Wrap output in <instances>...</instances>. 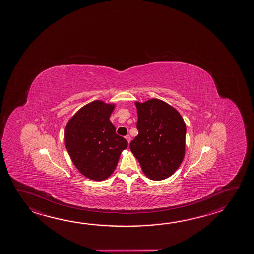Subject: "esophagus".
Here are the masks:
<instances>
[{
	"label": "esophagus",
	"instance_id": "esophagus-1",
	"mask_svg": "<svg viewBox=\"0 0 254 254\" xmlns=\"http://www.w3.org/2000/svg\"><path fill=\"white\" fill-rule=\"evenodd\" d=\"M125 138L126 140L127 141V142H128V143L129 142H131V136H130L129 134H127V135H126Z\"/></svg>",
	"mask_w": 254,
	"mask_h": 254
}]
</instances>
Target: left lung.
Returning <instances> with one entry per match:
<instances>
[{"label":"left lung","instance_id":"1","mask_svg":"<svg viewBox=\"0 0 254 254\" xmlns=\"http://www.w3.org/2000/svg\"><path fill=\"white\" fill-rule=\"evenodd\" d=\"M135 106L138 135L130 142V150L147 178H169L185 157L186 123L175 108L159 99L136 102Z\"/></svg>","mask_w":254,"mask_h":254}]
</instances>
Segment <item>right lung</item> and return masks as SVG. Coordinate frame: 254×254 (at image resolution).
<instances>
[{
    "label": "right lung",
    "instance_id": "add662e5",
    "mask_svg": "<svg viewBox=\"0 0 254 254\" xmlns=\"http://www.w3.org/2000/svg\"><path fill=\"white\" fill-rule=\"evenodd\" d=\"M115 108L94 101L81 108L67 122L65 145L72 162L85 178L103 181L116 169L127 141L118 135L110 121Z\"/></svg>",
    "mask_w": 254,
    "mask_h": 254
}]
</instances>
